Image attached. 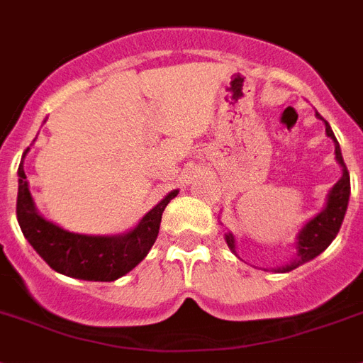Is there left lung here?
<instances>
[{
  "instance_id": "8db88e82",
  "label": "left lung",
  "mask_w": 363,
  "mask_h": 363,
  "mask_svg": "<svg viewBox=\"0 0 363 363\" xmlns=\"http://www.w3.org/2000/svg\"><path fill=\"white\" fill-rule=\"evenodd\" d=\"M315 116L325 123V133L334 142V155H336V162L342 167V177L328 190L325 206H323L321 212H318L312 219H308L299 233H297V236H295V257L286 266L273 267L275 273H288V271L295 269V267L303 266L306 262L319 257L330 245L332 240L336 238L337 233H340V227H342L343 218H345L347 205H349V197H351V177H349L347 166L343 162L340 144H337L336 136L332 133L328 121L323 120V116L319 112H315ZM225 242H227L228 249L236 255V238H234L233 233H228V230L225 233Z\"/></svg>"
}]
</instances>
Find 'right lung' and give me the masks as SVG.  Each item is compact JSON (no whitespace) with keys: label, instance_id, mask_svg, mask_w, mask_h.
Masks as SVG:
<instances>
[{"label":"right lung","instance_id":"1","mask_svg":"<svg viewBox=\"0 0 363 363\" xmlns=\"http://www.w3.org/2000/svg\"><path fill=\"white\" fill-rule=\"evenodd\" d=\"M29 151V147H27ZM18 167L16 218L21 233L45 264L60 275L94 282H112L135 269L157 242L162 212L179 190L169 191L158 205L123 234H81L53 223L38 212L29 190L23 158Z\"/></svg>","mask_w":363,"mask_h":363}]
</instances>
